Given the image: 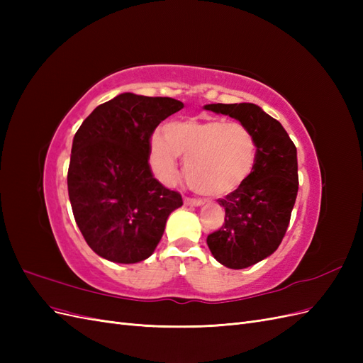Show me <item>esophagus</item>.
<instances>
[{"label": "esophagus", "mask_w": 363, "mask_h": 363, "mask_svg": "<svg viewBox=\"0 0 363 363\" xmlns=\"http://www.w3.org/2000/svg\"><path fill=\"white\" fill-rule=\"evenodd\" d=\"M184 204L188 206H201L203 201L199 199H191V196H184Z\"/></svg>", "instance_id": "esophagus-1"}]
</instances>
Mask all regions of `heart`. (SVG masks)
Returning <instances> with one entry per match:
<instances>
[{"instance_id": "1", "label": "heart", "mask_w": 363, "mask_h": 363, "mask_svg": "<svg viewBox=\"0 0 363 363\" xmlns=\"http://www.w3.org/2000/svg\"><path fill=\"white\" fill-rule=\"evenodd\" d=\"M179 156L186 180L195 191L225 195L236 191L255 169L257 144L251 130L224 119L177 121L164 128V138L150 140L151 168L163 183L179 175Z\"/></svg>"}]
</instances>
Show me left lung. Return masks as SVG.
I'll use <instances>...</instances> for the list:
<instances>
[{
	"mask_svg": "<svg viewBox=\"0 0 363 363\" xmlns=\"http://www.w3.org/2000/svg\"><path fill=\"white\" fill-rule=\"evenodd\" d=\"M251 130L257 156L250 177L219 199L225 208L221 228L207 236L213 257L227 268H248L276 251L286 235L298 192L296 148L277 119L256 104H207Z\"/></svg>",
	"mask_w": 363,
	"mask_h": 363,
	"instance_id": "8db88e82",
	"label": "left lung"
}]
</instances>
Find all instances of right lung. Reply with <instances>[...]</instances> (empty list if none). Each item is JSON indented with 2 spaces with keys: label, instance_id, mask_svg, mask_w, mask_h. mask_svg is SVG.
Here are the masks:
<instances>
[{
  "label": "right lung",
  "instance_id": "add662e5",
  "mask_svg": "<svg viewBox=\"0 0 363 363\" xmlns=\"http://www.w3.org/2000/svg\"><path fill=\"white\" fill-rule=\"evenodd\" d=\"M183 103L121 94L98 106L72 140L68 194L75 223L98 256L136 263L152 255L182 195L155 179L150 140Z\"/></svg>",
  "mask_w": 363,
  "mask_h": 363
}]
</instances>
